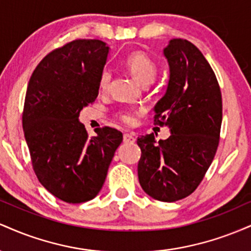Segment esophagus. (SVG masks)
<instances>
[{
  "label": "esophagus",
  "mask_w": 251,
  "mask_h": 251,
  "mask_svg": "<svg viewBox=\"0 0 251 251\" xmlns=\"http://www.w3.org/2000/svg\"><path fill=\"white\" fill-rule=\"evenodd\" d=\"M135 135L133 133H125L124 134V143H134Z\"/></svg>",
  "instance_id": "1"
}]
</instances>
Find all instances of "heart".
I'll return each instance as SVG.
<instances>
[{"mask_svg":"<svg viewBox=\"0 0 251 251\" xmlns=\"http://www.w3.org/2000/svg\"><path fill=\"white\" fill-rule=\"evenodd\" d=\"M125 65L134 79L144 86H148L151 82H153L155 76H157L158 67L155 62L142 51H134V53H131L126 56ZM111 70L108 67L102 68V71L99 74V80H98L99 88L101 91H107L109 85H111ZM120 118L126 124H133L135 122V112L126 109V111L120 112Z\"/></svg>","mask_w":251,"mask_h":251,"instance_id":"obj_1","label":"heart"}]
</instances>
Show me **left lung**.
Masks as SVG:
<instances>
[{
	"label": "left lung",
	"instance_id": "8db88e82",
	"mask_svg": "<svg viewBox=\"0 0 251 251\" xmlns=\"http://www.w3.org/2000/svg\"><path fill=\"white\" fill-rule=\"evenodd\" d=\"M163 54L170 75L165 94L153 108L154 123L171 134L159 142L154 134L138 138V178L150 197L170 203L191 195L214 160L222 94L211 66L191 42L170 40Z\"/></svg>",
	"mask_w": 251,
	"mask_h": 251
}]
</instances>
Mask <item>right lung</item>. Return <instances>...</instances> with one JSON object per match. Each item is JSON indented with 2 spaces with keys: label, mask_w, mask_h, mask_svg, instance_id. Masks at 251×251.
Here are the masks:
<instances>
[{
  "label": "right lung",
  "mask_w": 251,
  "mask_h": 251,
  "mask_svg": "<svg viewBox=\"0 0 251 251\" xmlns=\"http://www.w3.org/2000/svg\"><path fill=\"white\" fill-rule=\"evenodd\" d=\"M109 47L100 40H75L43 57L25 93L24 132L37 179L66 203L93 200L101 190L123 142L116 128L88 137L80 111L99 93V74Z\"/></svg>",
  "instance_id": "obj_1"
}]
</instances>
